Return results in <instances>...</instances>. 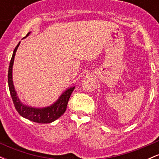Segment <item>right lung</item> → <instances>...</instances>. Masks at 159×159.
I'll return each instance as SVG.
<instances>
[{"label":"right lung","mask_w":159,"mask_h":159,"mask_svg":"<svg viewBox=\"0 0 159 159\" xmlns=\"http://www.w3.org/2000/svg\"><path fill=\"white\" fill-rule=\"evenodd\" d=\"M30 34V33L27 34V36ZM20 42L17 46L14 49L13 54H12V58L9 66L8 71V84L9 89H10V93L12 97V102H13L16 111L19 112V114L22 116L23 117L30 120V121L35 122L38 123H50L54 120H57L60 116L64 114L66 109L67 104H68L69 99L70 98L71 94L72 91L74 90L75 87H71V88L67 89L61 95L59 99L55 103L53 104L51 106L44 107V108H36V107H31L26 105H23L21 102L20 99L18 97L17 94L14 88L13 82H12V65H13L14 58H15L16 52L17 50L18 47L19 46Z\"/></svg>","instance_id":"1"}]
</instances>
